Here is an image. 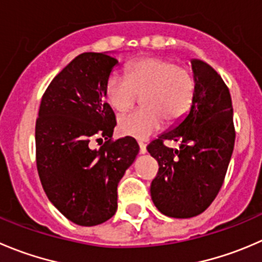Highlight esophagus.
<instances>
[{"mask_svg": "<svg viewBox=\"0 0 262 262\" xmlns=\"http://www.w3.org/2000/svg\"><path fill=\"white\" fill-rule=\"evenodd\" d=\"M139 152H141L142 155H144L147 152V148H146V144L142 143V142H139Z\"/></svg>", "mask_w": 262, "mask_h": 262, "instance_id": "esophagus-1", "label": "esophagus"}]
</instances>
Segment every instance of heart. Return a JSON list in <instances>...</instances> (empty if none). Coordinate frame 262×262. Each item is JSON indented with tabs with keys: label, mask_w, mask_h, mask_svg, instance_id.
<instances>
[{
	"label": "heart",
	"mask_w": 262,
	"mask_h": 262,
	"mask_svg": "<svg viewBox=\"0 0 262 262\" xmlns=\"http://www.w3.org/2000/svg\"><path fill=\"white\" fill-rule=\"evenodd\" d=\"M193 75L184 68L164 58H142L132 63L128 78L114 73L106 82V98L116 113H125L142 96V110L119 119L125 136L144 139L162 125L175 124L189 111L194 97Z\"/></svg>",
	"instance_id": "1"
}]
</instances>
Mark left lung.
<instances>
[{
    "mask_svg": "<svg viewBox=\"0 0 262 262\" xmlns=\"http://www.w3.org/2000/svg\"><path fill=\"white\" fill-rule=\"evenodd\" d=\"M194 97L184 118L147 151L159 162L151 199L161 214L188 219L202 214L219 193L234 148L232 98L228 87L209 63L190 60ZM164 140L180 142L169 149Z\"/></svg>",
    "mask_w": 262,
    "mask_h": 262,
    "instance_id": "left-lung-1",
    "label": "left lung"
}]
</instances>
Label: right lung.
<instances>
[{
	"instance_id": "1",
	"label": "right lung",
	"mask_w": 262,
	"mask_h": 262,
	"mask_svg": "<svg viewBox=\"0 0 262 262\" xmlns=\"http://www.w3.org/2000/svg\"><path fill=\"white\" fill-rule=\"evenodd\" d=\"M118 63L107 52L77 56L50 83L35 123L43 189L63 216L83 227L115 215L118 184L139 152L130 137L111 142L116 121L105 90ZM102 139L93 149L92 142Z\"/></svg>"
}]
</instances>
